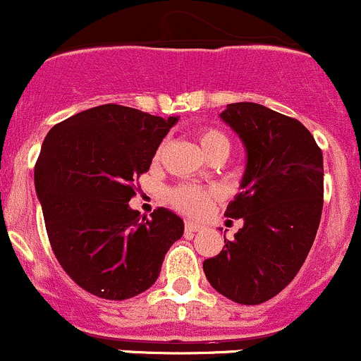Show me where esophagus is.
Masks as SVG:
<instances>
[{
    "label": "esophagus",
    "instance_id": "34e87169",
    "mask_svg": "<svg viewBox=\"0 0 361 361\" xmlns=\"http://www.w3.org/2000/svg\"><path fill=\"white\" fill-rule=\"evenodd\" d=\"M185 230L188 231H200L203 230V224L202 223H196V221H185Z\"/></svg>",
    "mask_w": 361,
    "mask_h": 361
}]
</instances>
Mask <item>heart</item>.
<instances>
[{"mask_svg":"<svg viewBox=\"0 0 361 361\" xmlns=\"http://www.w3.org/2000/svg\"><path fill=\"white\" fill-rule=\"evenodd\" d=\"M196 140H198L202 152L209 159L214 158V156H223V158H226L231 147L230 138L223 131L214 130V128H202V130H198ZM163 151H165V145L161 144L158 147V151H156L154 161H158L161 158ZM170 202L180 212L191 214V216H200V214H203L209 209L210 202H212V191L196 188V185L184 184L170 192Z\"/></svg>","mask_w":361,"mask_h":361,"instance_id":"heart-1","label":"heart"}]
</instances>
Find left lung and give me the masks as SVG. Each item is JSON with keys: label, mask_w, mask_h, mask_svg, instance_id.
I'll return each instance as SVG.
<instances>
[{"label": "left lung", "mask_w": 361, "mask_h": 361, "mask_svg": "<svg viewBox=\"0 0 361 361\" xmlns=\"http://www.w3.org/2000/svg\"><path fill=\"white\" fill-rule=\"evenodd\" d=\"M221 119L247 151L242 192L224 216L244 219L203 262L210 286L242 305L284 290L309 255L323 210V152L300 121L258 103H230Z\"/></svg>", "instance_id": "1"}]
</instances>
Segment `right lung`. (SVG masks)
<instances>
[{
    "instance_id": "obj_1",
    "label": "right lung",
    "mask_w": 361,
    "mask_h": 361,
    "mask_svg": "<svg viewBox=\"0 0 361 361\" xmlns=\"http://www.w3.org/2000/svg\"><path fill=\"white\" fill-rule=\"evenodd\" d=\"M176 123L109 103L68 117L45 137L35 188L49 242L64 272L94 297L144 293L184 233L172 210L158 207L147 217L128 203Z\"/></svg>"
}]
</instances>
